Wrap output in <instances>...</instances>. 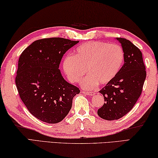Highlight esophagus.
Listing matches in <instances>:
<instances>
[{"label": "esophagus", "instance_id": "esophagus-1", "mask_svg": "<svg viewBox=\"0 0 158 158\" xmlns=\"http://www.w3.org/2000/svg\"><path fill=\"white\" fill-rule=\"evenodd\" d=\"M82 93L85 94L89 95V96H94L96 94L95 92H85V91H84V92H82Z\"/></svg>", "mask_w": 158, "mask_h": 158}]
</instances>
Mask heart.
I'll return each instance as SVG.
<instances>
[{"mask_svg":"<svg viewBox=\"0 0 158 158\" xmlns=\"http://www.w3.org/2000/svg\"><path fill=\"white\" fill-rule=\"evenodd\" d=\"M124 62V51L118 44L89 41L79 46L76 55H68L63 61V69L71 82L82 80V86L92 89L96 85H106L119 72Z\"/></svg>","mask_w":158,"mask_h":158,"instance_id":"1","label":"heart"}]
</instances>
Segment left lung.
Listing matches in <instances>:
<instances>
[{"instance_id":"8db88e82","label":"left lung","mask_w":158,"mask_h":158,"mask_svg":"<svg viewBox=\"0 0 158 158\" xmlns=\"http://www.w3.org/2000/svg\"><path fill=\"white\" fill-rule=\"evenodd\" d=\"M117 40L124 51V64L114 78L99 91L105 103L98 110V115L108 121L118 119L132 109L142 94L146 76L140 50L126 39Z\"/></svg>"}]
</instances>
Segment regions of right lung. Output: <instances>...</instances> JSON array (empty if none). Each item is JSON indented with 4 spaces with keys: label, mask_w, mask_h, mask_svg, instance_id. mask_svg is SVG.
<instances>
[{
    "label": "right lung",
    "mask_w": 158,
    "mask_h": 158,
    "mask_svg": "<svg viewBox=\"0 0 158 158\" xmlns=\"http://www.w3.org/2000/svg\"><path fill=\"white\" fill-rule=\"evenodd\" d=\"M79 41L61 37L37 40L22 52L15 83L31 114L48 123L62 121L79 88L66 82L59 69L64 54Z\"/></svg>",
    "instance_id": "1"
}]
</instances>
